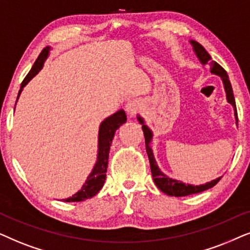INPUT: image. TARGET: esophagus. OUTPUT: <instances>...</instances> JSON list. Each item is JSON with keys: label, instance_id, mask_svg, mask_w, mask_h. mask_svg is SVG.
Here are the masks:
<instances>
[{"label": "esophagus", "instance_id": "esophagus-1", "mask_svg": "<svg viewBox=\"0 0 250 250\" xmlns=\"http://www.w3.org/2000/svg\"><path fill=\"white\" fill-rule=\"evenodd\" d=\"M139 109H141V104H139L138 101H136V99H130L127 103V105H125V111H127L128 115L130 116V118H134V116L137 114Z\"/></svg>", "mask_w": 250, "mask_h": 250}]
</instances>
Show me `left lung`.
I'll return each mask as SVG.
<instances>
[{
  "instance_id": "obj_1",
  "label": "left lung",
  "mask_w": 250,
  "mask_h": 250,
  "mask_svg": "<svg viewBox=\"0 0 250 250\" xmlns=\"http://www.w3.org/2000/svg\"><path fill=\"white\" fill-rule=\"evenodd\" d=\"M189 43L192 44L193 51L195 52V55H197V57L199 58V61H200L201 64L202 65H207V64L210 65V72L212 73V74L218 75L219 78L222 79L223 84H224L225 92H226V99H228V102L229 103V104L233 106L234 116H235V120H237V125H238L237 107H235L233 90H232V85H231V82H229V80L228 73H226L225 69L223 68L221 65L212 61L210 55L206 51V49L200 44V43L194 41V40H191ZM137 120H138V122L142 125L143 131H144L146 152H147L149 166H151L153 181H154L155 185L158 186V188L161 189L162 192L166 193V194L170 195V197H186V195L195 194V193H200V192L206 191V189H208V188H211L212 186H215L219 182V179H221L222 177L212 179L211 182L206 183V184L192 185V184H185V183L177 181V179H172L170 177H168L167 175H165L164 172L160 170V168L158 167V164H156V161L154 159V154H153V151L151 148L153 132L151 129H149L147 125H145L144 119H143L141 115L137 116Z\"/></svg>"
}]
</instances>
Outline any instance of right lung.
Wrapping results in <instances>:
<instances>
[{"instance_id": "right-lung-1", "label": "right lung", "mask_w": 250, "mask_h": 250, "mask_svg": "<svg viewBox=\"0 0 250 250\" xmlns=\"http://www.w3.org/2000/svg\"><path fill=\"white\" fill-rule=\"evenodd\" d=\"M50 51V46H46L42 50V52L40 53L39 58L36 59V62L33 65V67L24 81L21 82V90L18 92V97L21 96L22 89L38 73L41 71L44 64L45 59L48 58ZM127 121V115L123 109H120L114 114H112L108 118H106L104 121L99 125V132H98V154H97V161L90 175L86 177V181L80 191L75 193L74 195L69 197L67 199H64L66 202H78V201H84L85 199H90L95 197L97 193L101 191L103 185H104L105 179H106V171H107V165H108V154L109 149H111V144L113 138H114L115 131L120 128V125H122L123 123Z\"/></svg>"}]
</instances>
